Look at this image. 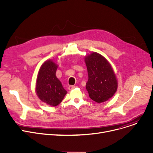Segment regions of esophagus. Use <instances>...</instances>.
Here are the masks:
<instances>
[{
	"mask_svg": "<svg viewBox=\"0 0 153 153\" xmlns=\"http://www.w3.org/2000/svg\"><path fill=\"white\" fill-rule=\"evenodd\" d=\"M76 87V86H68V89L69 90H71V89L75 88Z\"/></svg>",
	"mask_w": 153,
	"mask_h": 153,
	"instance_id": "obj_1",
	"label": "esophagus"
}]
</instances>
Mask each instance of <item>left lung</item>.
<instances>
[{"mask_svg":"<svg viewBox=\"0 0 153 153\" xmlns=\"http://www.w3.org/2000/svg\"><path fill=\"white\" fill-rule=\"evenodd\" d=\"M85 63L88 74L86 88L89 97L98 103L107 101L117 89V81L109 63L96 52L86 56Z\"/></svg>","mask_w":153,"mask_h":153,"instance_id":"left-lung-1","label":"left lung"}]
</instances>
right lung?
I'll return each mask as SVG.
<instances>
[{
    "instance_id": "obj_1",
    "label": "right lung",
    "mask_w": 153,
    "mask_h": 153,
    "mask_svg": "<svg viewBox=\"0 0 153 153\" xmlns=\"http://www.w3.org/2000/svg\"><path fill=\"white\" fill-rule=\"evenodd\" d=\"M57 67L54 62L50 60L45 62L39 69L36 88L40 100L52 106L59 105L67 94L56 76Z\"/></svg>"
}]
</instances>
